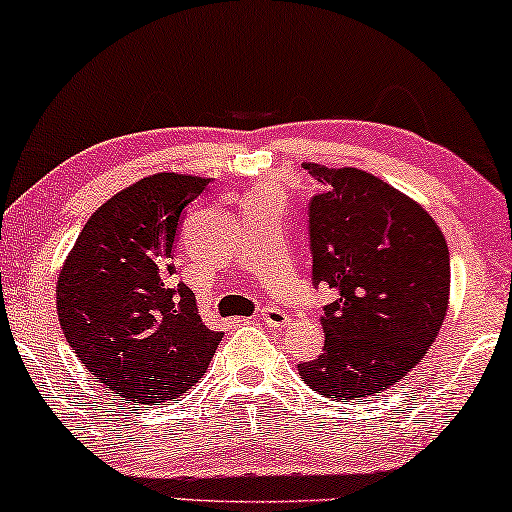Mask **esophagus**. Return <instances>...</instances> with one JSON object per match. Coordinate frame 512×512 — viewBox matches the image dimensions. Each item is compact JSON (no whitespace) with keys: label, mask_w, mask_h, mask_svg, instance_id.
<instances>
[{"label":"esophagus","mask_w":512,"mask_h":512,"mask_svg":"<svg viewBox=\"0 0 512 512\" xmlns=\"http://www.w3.org/2000/svg\"><path fill=\"white\" fill-rule=\"evenodd\" d=\"M260 319L267 323V326H274V328H286L290 323V316L276 307H264L260 312Z\"/></svg>","instance_id":"esophagus-1"}]
</instances>
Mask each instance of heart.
I'll return each instance as SVG.
<instances>
[{"label": "heart", "mask_w": 512, "mask_h": 512, "mask_svg": "<svg viewBox=\"0 0 512 512\" xmlns=\"http://www.w3.org/2000/svg\"><path fill=\"white\" fill-rule=\"evenodd\" d=\"M260 198H274V193H271L269 189H264V191H260V193H255V196H252L250 200H260Z\"/></svg>", "instance_id": "obj_1"}]
</instances>
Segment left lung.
I'll return each mask as SVG.
<instances>
[{"instance_id":"left-lung-1","label":"left lung","mask_w":512,"mask_h":512,"mask_svg":"<svg viewBox=\"0 0 512 512\" xmlns=\"http://www.w3.org/2000/svg\"><path fill=\"white\" fill-rule=\"evenodd\" d=\"M323 184L309 200L314 286L323 307V354L297 364L328 399L371 397L428 354L449 307V248L423 205L357 167L304 163Z\"/></svg>"}]
</instances>
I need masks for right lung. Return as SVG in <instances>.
<instances>
[{
    "label": "right lung",
    "mask_w": 512,
    "mask_h": 512,
    "mask_svg": "<svg viewBox=\"0 0 512 512\" xmlns=\"http://www.w3.org/2000/svg\"><path fill=\"white\" fill-rule=\"evenodd\" d=\"M210 179L158 172L115 193L89 217L56 283L68 345L127 404H165L208 371L224 333L196 295L174 283L181 212Z\"/></svg>",
    "instance_id": "right-lung-1"
}]
</instances>
